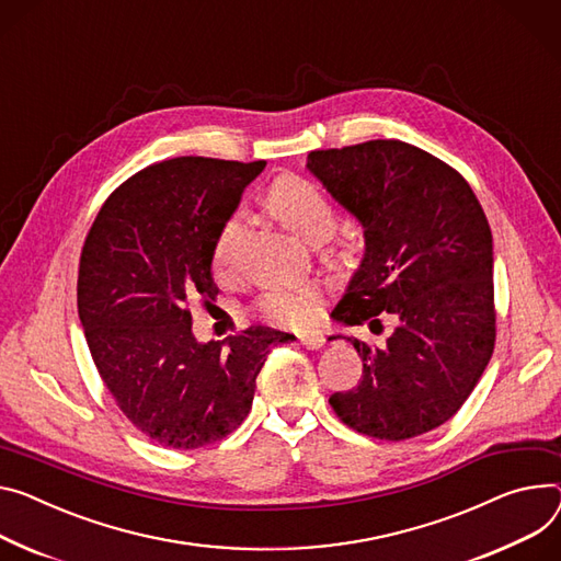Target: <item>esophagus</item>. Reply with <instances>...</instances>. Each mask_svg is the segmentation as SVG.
<instances>
[{"mask_svg": "<svg viewBox=\"0 0 561 561\" xmlns=\"http://www.w3.org/2000/svg\"><path fill=\"white\" fill-rule=\"evenodd\" d=\"M298 339H300V343H304V346L310 348V351H317V348H321L323 343H325V336H323V332H319V330H306V332H300Z\"/></svg>", "mask_w": 561, "mask_h": 561, "instance_id": "34e87169", "label": "esophagus"}]
</instances>
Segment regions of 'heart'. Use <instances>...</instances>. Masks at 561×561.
I'll list each match as a JSON object with an SVG mask.
<instances>
[{"mask_svg":"<svg viewBox=\"0 0 561 561\" xmlns=\"http://www.w3.org/2000/svg\"><path fill=\"white\" fill-rule=\"evenodd\" d=\"M267 204L276 218L300 240H314L319 233H332L334 229V210L325 195L308 180L283 178L270 193ZM244 225L240 215L222 225L218 238L213 244V272L218 276H229L236 263V255L242 242ZM317 289L304 287L294 291H270L261 300V312L278 323H306L317 308Z\"/></svg>","mask_w":561,"mask_h":561,"instance_id":"obj_1","label":"heart"}]
</instances>
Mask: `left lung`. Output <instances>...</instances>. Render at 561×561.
<instances>
[{
    "mask_svg": "<svg viewBox=\"0 0 561 561\" xmlns=\"http://www.w3.org/2000/svg\"><path fill=\"white\" fill-rule=\"evenodd\" d=\"M308 170L364 229L366 251L332 319L391 321L383 346L348 339L359 383L334 413L359 434L407 440L445 424L479 383L496 336L485 213L445 161L398 139L314 150ZM330 336V339H339Z\"/></svg>",
    "mask_w": 561,
    "mask_h": 561,
    "instance_id": "8db88e82",
    "label": "left lung"
}]
</instances>
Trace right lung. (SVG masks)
I'll return each mask as SVG.
<instances>
[{"label":"right lung","instance_id":"add662e5","mask_svg":"<svg viewBox=\"0 0 561 561\" xmlns=\"http://www.w3.org/2000/svg\"><path fill=\"white\" fill-rule=\"evenodd\" d=\"M265 161L178 157L144 168L101 206L78 270V317L118 409L170 449L222 440L247 417L270 348L255 325L199 343L188 304H208L213 244Z\"/></svg>","mask_w":561,"mask_h":561}]
</instances>
